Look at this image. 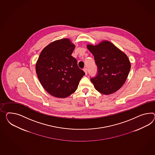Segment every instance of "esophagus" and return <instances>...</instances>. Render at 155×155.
<instances>
[{
    "label": "esophagus",
    "instance_id": "34e87169",
    "mask_svg": "<svg viewBox=\"0 0 155 155\" xmlns=\"http://www.w3.org/2000/svg\"><path fill=\"white\" fill-rule=\"evenodd\" d=\"M83 71H84L85 72V75H87V69L86 68H84Z\"/></svg>",
    "mask_w": 155,
    "mask_h": 155
}]
</instances>
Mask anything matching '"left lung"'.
I'll use <instances>...</instances> for the list:
<instances>
[{
    "label": "left lung",
    "instance_id": "left-lung-1",
    "mask_svg": "<svg viewBox=\"0 0 155 155\" xmlns=\"http://www.w3.org/2000/svg\"><path fill=\"white\" fill-rule=\"evenodd\" d=\"M87 47L94 56L98 68L97 75L91 79L95 89L105 95L119 90L131 68L127 54L107 40L95 45L87 44Z\"/></svg>",
    "mask_w": 155,
    "mask_h": 155
}]
</instances>
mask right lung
I'll use <instances>...</instances> for the list:
<instances>
[{
	"label": "right lung",
	"instance_id": "add662e5",
	"mask_svg": "<svg viewBox=\"0 0 155 155\" xmlns=\"http://www.w3.org/2000/svg\"><path fill=\"white\" fill-rule=\"evenodd\" d=\"M75 44L68 38L55 40L42 50L35 65L40 83L49 94L64 98L76 91L85 72L71 56Z\"/></svg>",
	"mask_w": 155,
	"mask_h": 155
}]
</instances>
